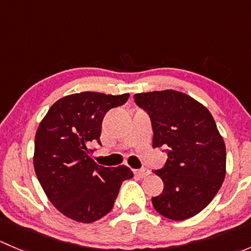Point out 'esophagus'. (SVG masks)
Wrapping results in <instances>:
<instances>
[{
  "instance_id": "1",
  "label": "esophagus",
  "mask_w": 251,
  "mask_h": 251,
  "mask_svg": "<svg viewBox=\"0 0 251 251\" xmlns=\"http://www.w3.org/2000/svg\"><path fill=\"white\" fill-rule=\"evenodd\" d=\"M149 174H151V171L147 170V169H141V170L136 171V176L141 177V178H144V177L148 176Z\"/></svg>"
}]
</instances>
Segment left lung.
I'll use <instances>...</instances> for the list:
<instances>
[{
  "label": "left lung",
  "mask_w": 251,
  "mask_h": 251,
  "mask_svg": "<svg viewBox=\"0 0 251 251\" xmlns=\"http://www.w3.org/2000/svg\"><path fill=\"white\" fill-rule=\"evenodd\" d=\"M148 113L153 147H164L168 160L155 170L163 193L151 198L154 209L175 221L199 214L214 199L226 176V147L214 118L201 103L174 90L133 96Z\"/></svg>",
  "instance_id": "1"
}]
</instances>
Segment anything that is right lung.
<instances>
[{
  "instance_id": "add662e5",
  "label": "right lung",
  "mask_w": 251,
  "mask_h": 251,
  "mask_svg": "<svg viewBox=\"0 0 251 251\" xmlns=\"http://www.w3.org/2000/svg\"><path fill=\"white\" fill-rule=\"evenodd\" d=\"M81 92L58 100L40 123L35 136L34 168L50 201L69 219L91 224L114 206L121 183L133 176L125 165L104 168L95 163L88 149L102 131L108 110L128 100Z\"/></svg>"
}]
</instances>
